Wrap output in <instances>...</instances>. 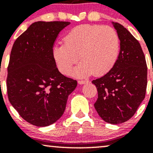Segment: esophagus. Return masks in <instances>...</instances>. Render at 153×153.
Listing matches in <instances>:
<instances>
[{
	"mask_svg": "<svg viewBox=\"0 0 153 153\" xmlns=\"http://www.w3.org/2000/svg\"><path fill=\"white\" fill-rule=\"evenodd\" d=\"M78 82L79 84H87L89 82V81L88 80H79Z\"/></svg>",
	"mask_w": 153,
	"mask_h": 153,
	"instance_id": "obj_1",
	"label": "esophagus"
}]
</instances>
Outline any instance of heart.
Returning a JSON list of instances; mask_svg holds the SVG:
<instances>
[{"instance_id":"b5f03b06","label":"heart","mask_w":153,"mask_h":153,"mask_svg":"<svg viewBox=\"0 0 153 153\" xmlns=\"http://www.w3.org/2000/svg\"><path fill=\"white\" fill-rule=\"evenodd\" d=\"M63 41L64 44L56 45L52 50L62 74H68L80 58L82 61L75 69V75H103L111 70L118 58L119 38L110 26H76L65 36Z\"/></svg>"}]
</instances>
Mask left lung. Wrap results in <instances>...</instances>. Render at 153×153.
<instances>
[{
  "mask_svg": "<svg viewBox=\"0 0 153 153\" xmlns=\"http://www.w3.org/2000/svg\"><path fill=\"white\" fill-rule=\"evenodd\" d=\"M120 52L111 70L92 81L98 99L94 107L105 122L118 124L131 119L146 94L147 68L140 44L122 24L113 22Z\"/></svg>",
  "mask_w": 153,
  "mask_h": 153,
  "instance_id": "1",
  "label": "left lung"
}]
</instances>
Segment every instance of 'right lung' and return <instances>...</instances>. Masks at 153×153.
<instances>
[{
	"mask_svg": "<svg viewBox=\"0 0 153 153\" xmlns=\"http://www.w3.org/2000/svg\"><path fill=\"white\" fill-rule=\"evenodd\" d=\"M68 22L33 23L16 39L6 79L8 100L29 124L47 127L62 117L77 80L59 73L54 42Z\"/></svg>",
	"mask_w": 153,
	"mask_h": 153,
	"instance_id": "add662e5",
	"label": "right lung"
}]
</instances>
